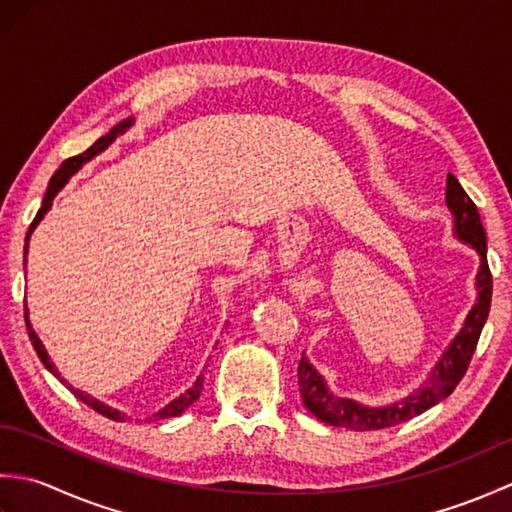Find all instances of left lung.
Returning <instances> with one entry per match:
<instances>
[{"label": "left lung", "mask_w": 512, "mask_h": 512, "mask_svg": "<svg viewBox=\"0 0 512 512\" xmlns=\"http://www.w3.org/2000/svg\"><path fill=\"white\" fill-rule=\"evenodd\" d=\"M447 206L453 213L455 235H458L462 242L471 244L482 259L480 273H477V292H480V295H477V303L469 312V317H466L462 332L455 336L449 350L442 354L440 363L433 367L427 383L418 391H413L407 398L380 409H369L358 405L356 400L332 396L323 383V376H319L317 369L310 365L306 354H301L299 391L310 413H314L319 420L332 424V427H345L352 431H376L396 427V424L407 422L413 416H420L422 411L438 405L440 400L451 396L453 389L460 385L466 369L471 365L477 341H480L488 310H491L493 275L486 262V233L480 220V213H477L475 202L466 195L458 178L451 176V173L447 176Z\"/></svg>", "instance_id": "8db88e82"}]
</instances>
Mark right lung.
<instances>
[{
    "label": "right lung",
    "instance_id": "1",
    "mask_svg": "<svg viewBox=\"0 0 512 512\" xmlns=\"http://www.w3.org/2000/svg\"><path fill=\"white\" fill-rule=\"evenodd\" d=\"M134 123V118H125V121H121L118 123L116 127H112L110 132H107L103 138H99L96 140V143L90 147V149H85L83 154H79V156H72V158H68V160H63L61 162V167L57 169V173H54V176L50 178V184H48V191H46V198H43V204H41V209L37 211V215H35V220H32V224H30V228H28V235H26V250L24 253H28V237H30V233L35 231V226L43 220V215L48 213V209L52 206V198L54 195H57L63 187H65V182L70 180V176L72 173H76L81 169V165L83 162H88V160H92L96 154H101V151L105 149V147H110V143L112 140L118 136V134H123L125 129ZM24 319H26V328H28V336H30V343H32V347H35V352H37V356L41 358V363L46 365V369H50V372L57 376L61 383L68 387L72 394L79 398V400H83L85 405L88 407H92L94 411H99L101 416H105V418H110V420H118V422H123L125 420V413H121V411H116V409H112V407H107V405H103V402H99L96 398H92V396H88L85 394V391H79V389H74L72 385H68L65 383V380L61 378V374L57 372V367H54L52 363H50V356H48V352L43 350V343L39 341V336L35 334V330H32V325H30V321H28V310L24 312ZM202 376L195 380L193 383V387L191 389H187L184 391V394L180 396V398H176V400H171L169 405L162 409V411H158V413H154V418L156 420H165V418H176V416H180V413L187 409L189 405H193L195 400L200 398V394H202ZM151 420V418H149Z\"/></svg>",
    "mask_w": 512,
    "mask_h": 512
}]
</instances>
